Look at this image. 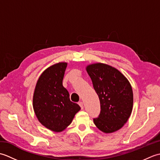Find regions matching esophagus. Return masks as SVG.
I'll list each match as a JSON object with an SVG mask.
<instances>
[{"label": "esophagus", "instance_id": "1", "mask_svg": "<svg viewBox=\"0 0 160 160\" xmlns=\"http://www.w3.org/2000/svg\"><path fill=\"white\" fill-rule=\"evenodd\" d=\"M78 104L80 105V107H81V108H82H82H84V107H83V102H78Z\"/></svg>", "mask_w": 160, "mask_h": 160}]
</instances>
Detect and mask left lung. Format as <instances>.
I'll list each match as a JSON object with an SVG mask.
<instances>
[{"label": "left lung", "mask_w": 160, "mask_h": 160, "mask_svg": "<svg viewBox=\"0 0 160 160\" xmlns=\"http://www.w3.org/2000/svg\"><path fill=\"white\" fill-rule=\"evenodd\" d=\"M86 70L100 102V113L93 119L95 125L105 133L118 131L127 123L132 110L130 82L120 71L107 64H91Z\"/></svg>", "instance_id": "left-lung-1"}]
</instances>
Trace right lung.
Instances as JSON below:
<instances>
[{"mask_svg":"<svg viewBox=\"0 0 160 160\" xmlns=\"http://www.w3.org/2000/svg\"><path fill=\"white\" fill-rule=\"evenodd\" d=\"M67 62H58L43 71L37 81L33 96V108L42 125L54 132L69 126L78 111L79 105L70 100L62 85Z\"/></svg>","mask_w":160,"mask_h":160,"instance_id":"add662e5","label":"right lung"}]
</instances>
